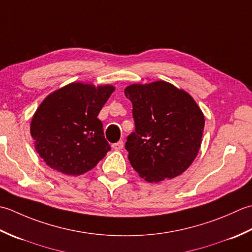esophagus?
<instances>
[{"instance_id":"esophagus-1","label":"esophagus","mask_w":252,"mask_h":252,"mask_svg":"<svg viewBox=\"0 0 252 252\" xmlns=\"http://www.w3.org/2000/svg\"><path fill=\"white\" fill-rule=\"evenodd\" d=\"M113 148H114L115 150H122V149L124 148V142H123V140H120L119 142L113 143Z\"/></svg>"}]
</instances>
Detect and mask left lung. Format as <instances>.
Returning <instances> with one entry per match:
<instances>
[{"instance_id": "left-lung-1", "label": "left lung", "mask_w": 252, "mask_h": 252, "mask_svg": "<svg viewBox=\"0 0 252 252\" xmlns=\"http://www.w3.org/2000/svg\"><path fill=\"white\" fill-rule=\"evenodd\" d=\"M125 95L135 122L125 145L132 168L149 183L181 175L201 146L204 117L196 102L165 81L128 86Z\"/></svg>"}]
</instances>
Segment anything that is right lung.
<instances>
[{
    "mask_svg": "<svg viewBox=\"0 0 252 252\" xmlns=\"http://www.w3.org/2000/svg\"><path fill=\"white\" fill-rule=\"evenodd\" d=\"M113 91V86L73 83L45 97L30 132L47 165L66 175H81L105 157L111 146L97 115Z\"/></svg>",
    "mask_w": 252,
    "mask_h": 252,
    "instance_id": "add662e5",
    "label": "right lung"
}]
</instances>
